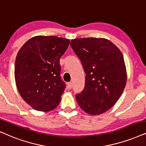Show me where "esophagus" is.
I'll return each instance as SVG.
<instances>
[{
  "instance_id": "34e87169",
  "label": "esophagus",
  "mask_w": 146,
  "mask_h": 146,
  "mask_svg": "<svg viewBox=\"0 0 146 146\" xmlns=\"http://www.w3.org/2000/svg\"><path fill=\"white\" fill-rule=\"evenodd\" d=\"M67 86H68V89H71L72 87V83L71 82H68L67 83Z\"/></svg>"
}]
</instances>
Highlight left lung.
<instances>
[{"mask_svg":"<svg viewBox=\"0 0 146 146\" xmlns=\"http://www.w3.org/2000/svg\"><path fill=\"white\" fill-rule=\"evenodd\" d=\"M70 46L86 73L84 89L76 94L78 104L90 115L106 112L117 103L125 86L122 53L104 38H77L71 41Z\"/></svg>","mask_w":146,"mask_h":146,"instance_id":"left-lung-1","label":"left lung"}]
</instances>
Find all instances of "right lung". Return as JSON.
<instances>
[{"label": "right lung", "mask_w": 146, "mask_h": 146, "mask_svg": "<svg viewBox=\"0 0 146 146\" xmlns=\"http://www.w3.org/2000/svg\"><path fill=\"white\" fill-rule=\"evenodd\" d=\"M69 39L56 36H35L19 51L15 64L17 89L34 109L50 111L61 101L66 84L60 77V58Z\"/></svg>", "instance_id": "1"}]
</instances>
